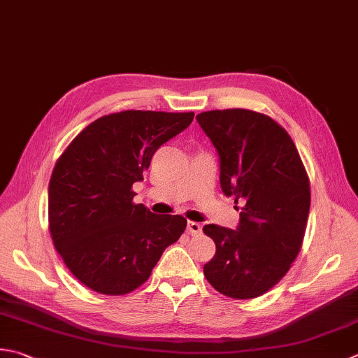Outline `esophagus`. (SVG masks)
Here are the masks:
<instances>
[{"label": "esophagus", "mask_w": 358, "mask_h": 358, "mask_svg": "<svg viewBox=\"0 0 358 358\" xmlns=\"http://www.w3.org/2000/svg\"><path fill=\"white\" fill-rule=\"evenodd\" d=\"M187 233L191 236L201 234V225L197 222H187Z\"/></svg>", "instance_id": "esophagus-1"}]
</instances>
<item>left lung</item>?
Here are the masks:
<instances>
[{"label":"left lung","instance_id":"obj_1","mask_svg":"<svg viewBox=\"0 0 358 358\" xmlns=\"http://www.w3.org/2000/svg\"><path fill=\"white\" fill-rule=\"evenodd\" d=\"M220 159V186L243 201L237 229L205 225L215 243L203 273L234 299L267 293L290 270L304 241L310 183L295 143L267 115L245 108L197 115Z\"/></svg>","mask_w":358,"mask_h":358}]
</instances>
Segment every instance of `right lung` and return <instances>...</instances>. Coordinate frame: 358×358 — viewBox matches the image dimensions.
Returning <instances> with one entry per match:
<instances>
[{
    "mask_svg": "<svg viewBox=\"0 0 358 358\" xmlns=\"http://www.w3.org/2000/svg\"><path fill=\"white\" fill-rule=\"evenodd\" d=\"M194 113L125 110L102 116L62 153L49 180V231L74 278L102 295L130 293L150 278L163 251L186 229L183 215L133 203L161 145Z\"/></svg>",
    "mask_w": 358,
    "mask_h": 358,
    "instance_id": "add662e5",
    "label": "right lung"
}]
</instances>
